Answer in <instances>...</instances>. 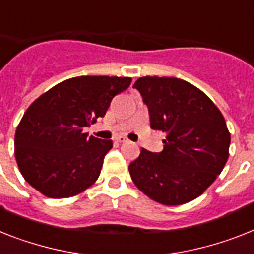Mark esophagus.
<instances>
[{
	"instance_id": "34e87169",
	"label": "esophagus",
	"mask_w": 254,
	"mask_h": 254,
	"mask_svg": "<svg viewBox=\"0 0 254 254\" xmlns=\"http://www.w3.org/2000/svg\"><path fill=\"white\" fill-rule=\"evenodd\" d=\"M115 141L119 142V143H124V142H127V138L124 137V135H117V137H115Z\"/></svg>"
}]
</instances>
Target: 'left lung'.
Wrapping results in <instances>:
<instances>
[{"mask_svg": "<svg viewBox=\"0 0 254 254\" xmlns=\"http://www.w3.org/2000/svg\"><path fill=\"white\" fill-rule=\"evenodd\" d=\"M133 87L147 106L151 129L166 139L160 152L142 148L129 164L131 180L162 205L193 201L227 163L231 135L223 115L207 95L179 78L142 77Z\"/></svg>", "mask_w": 254, "mask_h": 254, "instance_id": "8db88e82", "label": "left lung"}]
</instances>
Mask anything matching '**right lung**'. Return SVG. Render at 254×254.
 Listing matches in <instances>:
<instances>
[{
    "instance_id": "right-lung-1",
    "label": "right lung",
    "mask_w": 254,
    "mask_h": 254,
    "mask_svg": "<svg viewBox=\"0 0 254 254\" xmlns=\"http://www.w3.org/2000/svg\"><path fill=\"white\" fill-rule=\"evenodd\" d=\"M131 78H70L39 96L16 127L15 159L24 180L49 198L79 194L98 180L111 139L88 137L83 127L106 115Z\"/></svg>"
}]
</instances>
